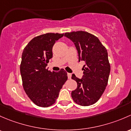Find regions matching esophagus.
<instances>
[{"mask_svg":"<svg viewBox=\"0 0 131 131\" xmlns=\"http://www.w3.org/2000/svg\"><path fill=\"white\" fill-rule=\"evenodd\" d=\"M67 77H68L69 79H71V73H67Z\"/></svg>","mask_w":131,"mask_h":131,"instance_id":"1","label":"esophagus"}]
</instances>
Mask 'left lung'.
<instances>
[{"label": "left lung", "instance_id": "8db88e82", "mask_svg": "<svg viewBox=\"0 0 131 131\" xmlns=\"http://www.w3.org/2000/svg\"><path fill=\"white\" fill-rule=\"evenodd\" d=\"M64 36L74 43L79 60H83L81 79L72 74L77 88L71 93L74 102L81 106L95 103L103 95L107 86L110 65L106 48L96 36L83 31L66 33Z\"/></svg>", "mask_w": 131, "mask_h": 131}]
</instances>
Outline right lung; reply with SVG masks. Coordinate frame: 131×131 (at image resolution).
<instances>
[{"label":"right lung","instance_id":"obj_1","mask_svg":"<svg viewBox=\"0 0 131 131\" xmlns=\"http://www.w3.org/2000/svg\"><path fill=\"white\" fill-rule=\"evenodd\" d=\"M64 33H48L33 38L22 53L20 72L23 86L29 99L41 107L54 104L59 91L67 79L63 69L51 72L46 68L52 58V47Z\"/></svg>","mask_w":131,"mask_h":131}]
</instances>
